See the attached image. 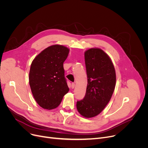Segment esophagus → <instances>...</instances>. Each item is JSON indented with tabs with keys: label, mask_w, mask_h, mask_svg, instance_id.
<instances>
[{
	"label": "esophagus",
	"mask_w": 148,
	"mask_h": 148,
	"mask_svg": "<svg viewBox=\"0 0 148 148\" xmlns=\"http://www.w3.org/2000/svg\"><path fill=\"white\" fill-rule=\"evenodd\" d=\"M75 88V83H73L72 84H71V88L72 89H74Z\"/></svg>",
	"instance_id": "34e87169"
}]
</instances>
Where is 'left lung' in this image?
Instances as JSON below:
<instances>
[{
	"mask_svg": "<svg viewBox=\"0 0 148 148\" xmlns=\"http://www.w3.org/2000/svg\"><path fill=\"white\" fill-rule=\"evenodd\" d=\"M88 85L84 98L77 102V109L84 118L95 117L107 105L114 92L116 76L108 54L99 48L84 52Z\"/></svg>",
	"mask_w": 148,
	"mask_h": 148,
	"instance_id": "8db88e82",
	"label": "left lung"
}]
</instances>
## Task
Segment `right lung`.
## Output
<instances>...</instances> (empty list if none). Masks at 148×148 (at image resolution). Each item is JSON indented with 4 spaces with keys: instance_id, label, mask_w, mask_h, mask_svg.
Returning <instances> with one entry per match:
<instances>
[{
    "instance_id": "add662e5",
    "label": "right lung",
    "mask_w": 148,
    "mask_h": 148,
    "mask_svg": "<svg viewBox=\"0 0 148 148\" xmlns=\"http://www.w3.org/2000/svg\"><path fill=\"white\" fill-rule=\"evenodd\" d=\"M69 51L65 46L53 45L39 53L31 64L30 89L36 102L44 109L58 107L69 91L63 66Z\"/></svg>"
}]
</instances>
